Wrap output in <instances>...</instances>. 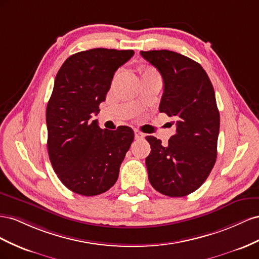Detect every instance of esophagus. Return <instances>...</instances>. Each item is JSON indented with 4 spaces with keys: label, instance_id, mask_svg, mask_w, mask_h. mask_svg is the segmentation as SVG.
Segmentation results:
<instances>
[{
    "label": "esophagus",
    "instance_id": "obj_1",
    "mask_svg": "<svg viewBox=\"0 0 259 259\" xmlns=\"http://www.w3.org/2000/svg\"><path fill=\"white\" fill-rule=\"evenodd\" d=\"M135 137L137 140H142L144 138V134L138 129H135Z\"/></svg>",
    "mask_w": 259,
    "mask_h": 259
}]
</instances>
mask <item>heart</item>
Returning <instances> with one entry per match:
<instances>
[{
    "label": "heart",
    "mask_w": 259,
    "mask_h": 259,
    "mask_svg": "<svg viewBox=\"0 0 259 259\" xmlns=\"http://www.w3.org/2000/svg\"><path fill=\"white\" fill-rule=\"evenodd\" d=\"M142 73L143 75H151V73H156V71H155V69H153L152 67H144L142 69Z\"/></svg>",
    "instance_id": "1"
}]
</instances>
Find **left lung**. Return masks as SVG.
Segmentation results:
<instances>
[{
    "label": "left lung",
    "mask_w": 259,
    "mask_h": 259,
    "mask_svg": "<svg viewBox=\"0 0 259 259\" xmlns=\"http://www.w3.org/2000/svg\"><path fill=\"white\" fill-rule=\"evenodd\" d=\"M141 55L164 80L159 112L177 119L166 146L145 137L151 145L145 159L149 180L161 194L186 196L202 186L216 162L220 116L215 91L202 66L187 56L168 50Z\"/></svg>",
    "instance_id": "1"
}]
</instances>
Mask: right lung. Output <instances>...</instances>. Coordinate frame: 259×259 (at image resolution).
I'll use <instances>...</instances> for the list:
<instances>
[{
    "label": "right lung",
    "mask_w": 259,
    "mask_h": 259,
    "mask_svg": "<svg viewBox=\"0 0 259 259\" xmlns=\"http://www.w3.org/2000/svg\"><path fill=\"white\" fill-rule=\"evenodd\" d=\"M132 50L92 49L69 56L58 70L47 106L48 152L58 179L77 194L94 196L116 183L134 130L101 129L100 112L115 71Z\"/></svg>",
    "instance_id": "1"
}]
</instances>
